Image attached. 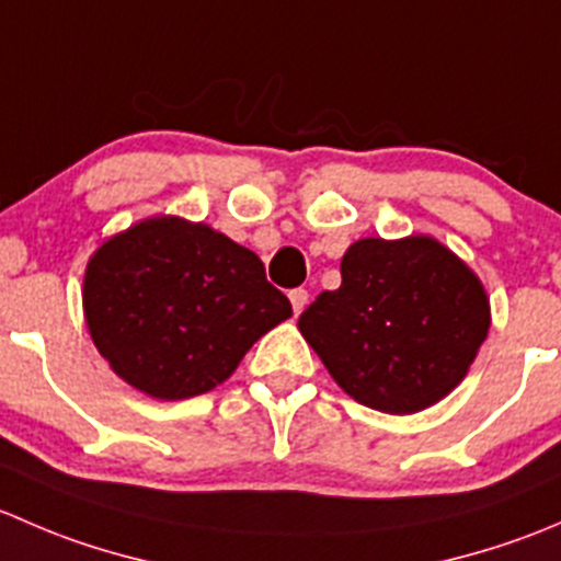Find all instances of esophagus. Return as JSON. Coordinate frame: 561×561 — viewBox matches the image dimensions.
<instances>
[{"label": "esophagus", "mask_w": 561, "mask_h": 561, "mask_svg": "<svg viewBox=\"0 0 561 561\" xmlns=\"http://www.w3.org/2000/svg\"><path fill=\"white\" fill-rule=\"evenodd\" d=\"M290 304H293V312L301 314L304 309H307V304H309V293L304 290V287H298V290H290Z\"/></svg>", "instance_id": "obj_1"}]
</instances>
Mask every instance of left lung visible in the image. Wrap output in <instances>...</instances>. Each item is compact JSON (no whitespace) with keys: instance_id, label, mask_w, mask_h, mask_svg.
I'll use <instances>...</instances> for the list:
<instances>
[{"instance_id":"left-lung-1","label":"left lung","mask_w":561,"mask_h":561,"mask_svg":"<svg viewBox=\"0 0 561 561\" xmlns=\"http://www.w3.org/2000/svg\"><path fill=\"white\" fill-rule=\"evenodd\" d=\"M483 282L432 236L360 239L342 257V285L298 317L328 375L358 404L412 415L467 377L489 336Z\"/></svg>"}]
</instances>
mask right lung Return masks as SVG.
<instances>
[{
	"label": "right lung",
	"instance_id": "obj_1",
	"mask_svg": "<svg viewBox=\"0 0 561 561\" xmlns=\"http://www.w3.org/2000/svg\"><path fill=\"white\" fill-rule=\"evenodd\" d=\"M290 314L252 249L173 214L111 236L83 274L94 347L127 386L162 401L222 386Z\"/></svg>",
	"mask_w": 561,
	"mask_h": 561
}]
</instances>
